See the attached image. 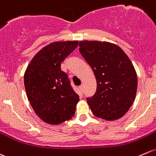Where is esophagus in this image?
<instances>
[{"label": "esophagus", "mask_w": 156, "mask_h": 156, "mask_svg": "<svg viewBox=\"0 0 156 156\" xmlns=\"http://www.w3.org/2000/svg\"><path fill=\"white\" fill-rule=\"evenodd\" d=\"M79 88H80V90H81V91H82V92L83 91V84H81V86L79 87Z\"/></svg>", "instance_id": "esophagus-1"}]
</instances>
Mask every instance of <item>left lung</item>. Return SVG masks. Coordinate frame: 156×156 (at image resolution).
Instances as JSON below:
<instances>
[{
  "label": "left lung",
  "instance_id": "left-lung-1",
  "mask_svg": "<svg viewBox=\"0 0 156 156\" xmlns=\"http://www.w3.org/2000/svg\"><path fill=\"white\" fill-rule=\"evenodd\" d=\"M79 47L97 82L96 93L87 98L91 111L106 120L119 119L133 104L137 92V74L130 59L111 42L81 41Z\"/></svg>",
  "mask_w": 156,
  "mask_h": 156
}]
</instances>
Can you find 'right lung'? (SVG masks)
Returning <instances> with one entry per match:
<instances>
[{"label": "right lung", "instance_id": "1", "mask_svg": "<svg viewBox=\"0 0 156 156\" xmlns=\"http://www.w3.org/2000/svg\"><path fill=\"white\" fill-rule=\"evenodd\" d=\"M78 45V41L48 44L34 57L24 73L29 101L37 115L47 123L57 125L75 114L79 96L60 66Z\"/></svg>", "mask_w": 156, "mask_h": 156}]
</instances>
